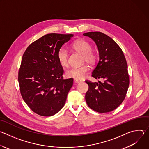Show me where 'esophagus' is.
Returning <instances> with one entry per match:
<instances>
[{"mask_svg":"<svg viewBox=\"0 0 149 149\" xmlns=\"http://www.w3.org/2000/svg\"><path fill=\"white\" fill-rule=\"evenodd\" d=\"M82 82V81H81V80L76 79H74V82H75V84H78V83H79V82Z\"/></svg>","mask_w":149,"mask_h":149,"instance_id":"34e87169","label":"esophagus"}]
</instances>
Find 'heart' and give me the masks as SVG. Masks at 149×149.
Instances as JSON below:
<instances>
[{"mask_svg": "<svg viewBox=\"0 0 149 149\" xmlns=\"http://www.w3.org/2000/svg\"><path fill=\"white\" fill-rule=\"evenodd\" d=\"M73 50L83 55L84 62H86L91 65L95 64L97 61V54L92 51V45L84 39H78L74 41L71 44ZM57 58L59 64L63 67L68 65L69 52L64 48H61L57 52ZM89 71V67L84 65L79 67H72L66 72V76L76 79H82L86 75Z\"/></svg>", "mask_w": 149, "mask_h": 149, "instance_id": "b5f03b06", "label": "heart"}]
</instances>
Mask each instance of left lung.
I'll list each match as a JSON object with an SVG mask.
<instances>
[{
	"instance_id": "1",
	"label": "left lung",
	"mask_w": 149,
	"mask_h": 149,
	"mask_svg": "<svg viewBox=\"0 0 149 149\" xmlns=\"http://www.w3.org/2000/svg\"><path fill=\"white\" fill-rule=\"evenodd\" d=\"M91 38L99 51L100 60L92 73L104 82H86L89 88L86 94L88 107L96 112L108 113L117 109L124 101L129 86L127 63L121 48L108 35L100 32L83 34Z\"/></svg>"
}]
</instances>
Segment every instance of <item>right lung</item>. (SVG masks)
Wrapping results in <instances>:
<instances>
[{"mask_svg": "<svg viewBox=\"0 0 149 149\" xmlns=\"http://www.w3.org/2000/svg\"><path fill=\"white\" fill-rule=\"evenodd\" d=\"M73 34L49 33L29 45L18 72L20 92L28 107L39 116L56 114L65 105L73 78L63 79L57 52Z\"/></svg>", "mask_w": 149, "mask_h": 149, "instance_id": "right-lung-1", "label": "right lung"}]
</instances>
